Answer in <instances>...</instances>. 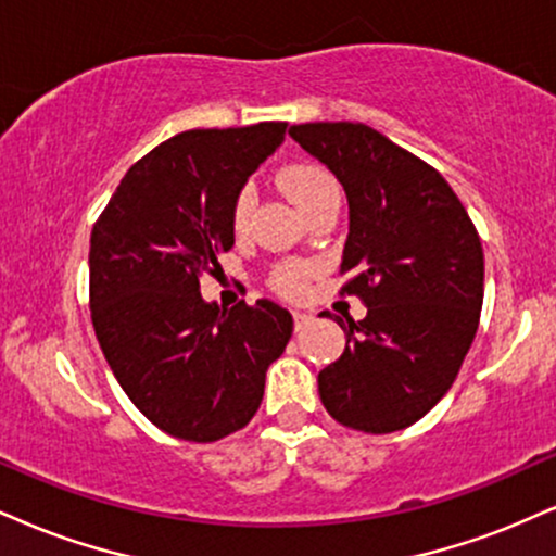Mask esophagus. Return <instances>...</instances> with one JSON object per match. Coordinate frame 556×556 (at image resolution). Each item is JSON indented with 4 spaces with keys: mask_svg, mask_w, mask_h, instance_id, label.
Here are the masks:
<instances>
[{
    "mask_svg": "<svg viewBox=\"0 0 556 556\" xmlns=\"http://www.w3.org/2000/svg\"><path fill=\"white\" fill-rule=\"evenodd\" d=\"M293 321H296V330H301V327H304V325H309L312 314H306V312H293Z\"/></svg>",
    "mask_w": 556,
    "mask_h": 556,
    "instance_id": "1",
    "label": "esophagus"
}]
</instances>
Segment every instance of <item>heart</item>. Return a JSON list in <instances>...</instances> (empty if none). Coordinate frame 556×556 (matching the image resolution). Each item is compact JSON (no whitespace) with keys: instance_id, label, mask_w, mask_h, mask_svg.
I'll list each match as a JSON object with an SVG mask.
<instances>
[{"instance_id":"heart-1","label":"heart","mask_w":556,"mask_h":556,"mask_svg":"<svg viewBox=\"0 0 556 556\" xmlns=\"http://www.w3.org/2000/svg\"><path fill=\"white\" fill-rule=\"evenodd\" d=\"M283 182H286V188H289L293 201L299 203V208H306V205L317 201V198L340 193L334 177L330 173H325V169H319V167L289 169V173L283 175ZM255 203H257L255 185H244V188L239 190V195L235 201V214H231V218H235V229L237 231H244L247 226H250ZM304 280H306V267L289 265V267H283V270L278 273L276 286H278V291L289 293V296H296V293L304 289Z\"/></svg>"}]
</instances>
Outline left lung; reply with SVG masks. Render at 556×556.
Masks as SVG:
<instances>
[{
    "mask_svg": "<svg viewBox=\"0 0 556 556\" xmlns=\"http://www.w3.org/2000/svg\"><path fill=\"white\" fill-rule=\"evenodd\" d=\"M291 139L348 195L342 273L368 314L340 319L345 351L319 371L334 420L394 433L433 409L456 381L479 327L484 252L438 169L363 123H301Z\"/></svg>",
    "mask_w": 556,
    "mask_h": 556,
    "instance_id": "obj_1",
    "label": "left lung"
}]
</instances>
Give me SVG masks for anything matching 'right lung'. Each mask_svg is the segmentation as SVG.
I'll use <instances>...</instances> for the list:
<instances>
[{
	"label": "right lung",
	"mask_w": 556,
	"mask_h": 556,
	"mask_svg": "<svg viewBox=\"0 0 556 556\" xmlns=\"http://www.w3.org/2000/svg\"><path fill=\"white\" fill-rule=\"evenodd\" d=\"M286 123L195 128L128 169L89 239V309L108 366L164 433L211 443L244 428L289 345V309H222L198 278L235 244V201Z\"/></svg>",
	"instance_id": "1"
}]
</instances>
